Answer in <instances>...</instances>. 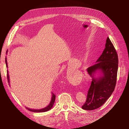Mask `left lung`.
I'll use <instances>...</instances> for the list:
<instances>
[{"label": "left lung", "instance_id": "1", "mask_svg": "<svg viewBox=\"0 0 129 129\" xmlns=\"http://www.w3.org/2000/svg\"><path fill=\"white\" fill-rule=\"evenodd\" d=\"M118 69V56L109 38L106 40L105 49L96 63L87 69L92 77L87 99L82 106L83 109L92 110L103 105L112 94L116 85ZM97 70L102 75L99 79L93 77Z\"/></svg>", "mask_w": 129, "mask_h": 129}]
</instances>
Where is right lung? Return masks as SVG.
<instances>
[{
  "label": "right lung",
  "mask_w": 129,
  "mask_h": 129,
  "mask_svg": "<svg viewBox=\"0 0 129 129\" xmlns=\"http://www.w3.org/2000/svg\"><path fill=\"white\" fill-rule=\"evenodd\" d=\"M5 61H6V66L7 67V58H5ZM7 78H8V83L9 82V75H8V73L7 72ZM55 95L53 93V92H52V99H51V102L49 104V106H47L46 107L44 108H43V109H39V110H35V109H29V108H26L28 110H29V111H32V112H45V111H49V110H50L51 108H52L53 105H54V102H55Z\"/></svg>",
  "instance_id": "obj_1"
}]
</instances>
